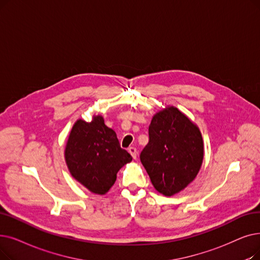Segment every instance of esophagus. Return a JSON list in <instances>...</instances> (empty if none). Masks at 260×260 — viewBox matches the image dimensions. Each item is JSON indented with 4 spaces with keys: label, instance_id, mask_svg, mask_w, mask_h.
I'll list each match as a JSON object with an SVG mask.
<instances>
[{
    "label": "esophagus",
    "instance_id": "esophagus-1",
    "mask_svg": "<svg viewBox=\"0 0 260 260\" xmlns=\"http://www.w3.org/2000/svg\"><path fill=\"white\" fill-rule=\"evenodd\" d=\"M128 153L132 155V157L134 158V159H136L137 158V149L134 148V146H131V148H128Z\"/></svg>",
    "mask_w": 260,
    "mask_h": 260
}]
</instances>
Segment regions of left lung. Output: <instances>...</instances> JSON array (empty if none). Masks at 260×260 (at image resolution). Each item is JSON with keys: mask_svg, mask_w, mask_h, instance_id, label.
<instances>
[{"mask_svg": "<svg viewBox=\"0 0 260 260\" xmlns=\"http://www.w3.org/2000/svg\"><path fill=\"white\" fill-rule=\"evenodd\" d=\"M149 138L140 160L158 192L174 196L200 171L204 157L202 134L182 111L168 106L154 115Z\"/></svg>", "mask_w": 260, "mask_h": 260, "instance_id": "obj_1", "label": "left lung"}]
</instances>
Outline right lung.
<instances>
[{"label":"right lung","mask_w":260,"mask_h":260,"mask_svg":"<svg viewBox=\"0 0 260 260\" xmlns=\"http://www.w3.org/2000/svg\"><path fill=\"white\" fill-rule=\"evenodd\" d=\"M64 159L71 175L95 194H105L115 184L120 169L132 161L121 149L114 129L107 127L102 116L91 122L77 120L64 149Z\"/></svg>","instance_id":"obj_1"}]
</instances>
